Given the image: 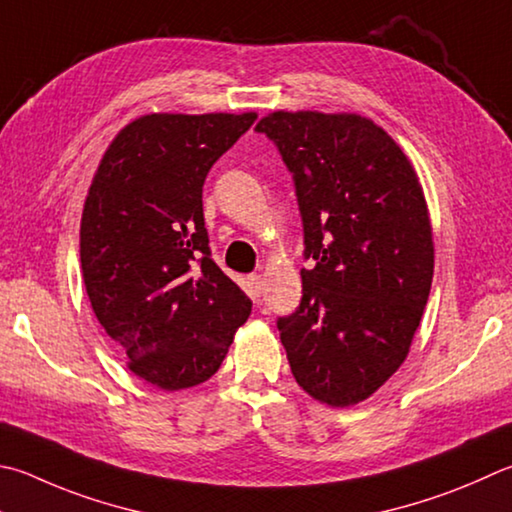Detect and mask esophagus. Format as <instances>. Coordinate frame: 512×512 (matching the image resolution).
I'll use <instances>...</instances> for the list:
<instances>
[{"mask_svg":"<svg viewBox=\"0 0 512 512\" xmlns=\"http://www.w3.org/2000/svg\"><path fill=\"white\" fill-rule=\"evenodd\" d=\"M248 280H250V284H253V288H255V293H257V295L264 291V280H262V275H257V273H253V275H250V277H248Z\"/></svg>","mask_w":512,"mask_h":512,"instance_id":"esophagus-1","label":"esophagus"}]
</instances>
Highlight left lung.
Instances as JSON below:
<instances>
[{
  "mask_svg": "<svg viewBox=\"0 0 512 512\" xmlns=\"http://www.w3.org/2000/svg\"><path fill=\"white\" fill-rule=\"evenodd\" d=\"M293 174L302 300L277 318L288 365L331 407L365 401L403 365L434 275L423 188L383 127L358 114L273 111L257 123Z\"/></svg>",
  "mask_w": 512,
  "mask_h": 512,
  "instance_id": "left-lung-1",
  "label": "left lung"
}]
</instances>
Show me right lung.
Instances as JSON below:
<instances>
[{
  "label": "right lung",
  "instance_id": "right-lung-1",
  "mask_svg": "<svg viewBox=\"0 0 512 512\" xmlns=\"http://www.w3.org/2000/svg\"><path fill=\"white\" fill-rule=\"evenodd\" d=\"M257 114H147L107 147L82 210V280L138 378L208 380L253 302L210 255L203 183Z\"/></svg>",
  "mask_w": 512,
  "mask_h": 512
}]
</instances>
